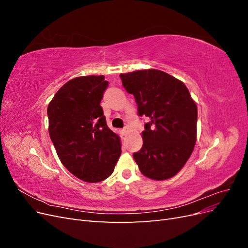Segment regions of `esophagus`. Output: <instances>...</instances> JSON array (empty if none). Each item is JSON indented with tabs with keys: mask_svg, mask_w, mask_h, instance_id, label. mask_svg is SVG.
Masks as SVG:
<instances>
[{
	"mask_svg": "<svg viewBox=\"0 0 248 248\" xmlns=\"http://www.w3.org/2000/svg\"><path fill=\"white\" fill-rule=\"evenodd\" d=\"M128 127H124V128L121 130V131H120V132H121V134H122V136H126V134L127 133H128Z\"/></svg>",
	"mask_w": 248,
	"mask_h": 248,
	"instance_id": "obj_1",
	"label": "esophagus"
}]
</instances>
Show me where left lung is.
Listing matches in <instances>:
<instances>
[{
    "label": "left lung",
    "mask_w": 248,
    "mask_h": 248,
    "mask_svg": "<svg viewBox=\"0 0 248 248\" xmlns=\"http://www.w3.org/2000/svg\"><path fill=\"white\" fill-rule=\"evenodd\" d=\"M149 121L142 147L133 154L141 174L153 180L174 177L190 157L197 140L198 108L181 80L157 69L120 74Z\"/></svg>",
    "instance_id": "left-lung-1"
}]
</instances>
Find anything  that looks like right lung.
Masks as SVG:
<instances>
[{"instance_id": "obj_1", "label": "right lung", "mask_w": 248, "mask_h": 248, "mask_svg": "<svg viewBox=\"0 0 248 248\" xmlns=\"http://www.w3.org/2000/svg\"><path fill=\"white\" fill-rule=\"evenodd\" d=\"M108 86L103 76L72 78L47 107L49 137L60 160L89 183L108 178L121 155V140L108 127L100 106Z\"/></svg>"}]
</instances>
